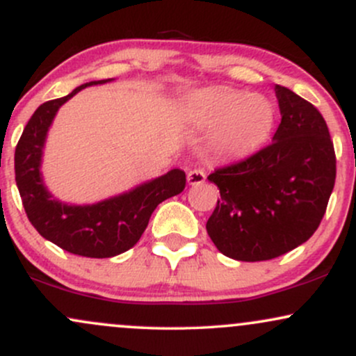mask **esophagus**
Wrapping results in <instances>:
<instances>
[{
	"mask_svg": "<svg viewBox=\"0 0 356 356\" xmlns=\"http://www.w3.org/2000/svg\"><path fill=\"white\" fill-rule=\"evenodd\" d=\"M187 182H189L191 186H199V184H204L206 182V172H204L202 169L189 170V174H187Z\"/></svg>",
	"mask_w": 356,
	"mask_h": 356,
	"instance_id": "obj_1",
	"label": "esophagus"
}]
</instances>
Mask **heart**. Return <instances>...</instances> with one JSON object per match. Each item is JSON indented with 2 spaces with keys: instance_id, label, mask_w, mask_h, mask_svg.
I'll return each mask as SVG.
<instances>
[{
  "instance_id": "heart-1",
  "label": "heart",
  "mask_w": 356,
  "mask_h": 356,
  "mask_svg": "<svg viewBox=\"0 0 356 356\" xmlns=\"http://www.w3.org/2000/svg\"><path fill=\"white\" fill-rule=\"evenodd\" d=\"M182 117L197 130H214L212 147L222 155H244L271 134L276 110L266 97L232 88L197 93L184 105Z\"/></svg>"
}]
</instances>
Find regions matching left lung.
Wrapping results in <instances>:
<instances>
[{
    "label": "left lung",
    "mask_w": 356,
    "mask_h": 356,
    "mask_svg": "<svg viewBox=\"0 0 356 356\" xmlns=\"http://www.w3.org/2000/svg\"><path fill=\"white\" fill-rule=\"evenodd\" d=\"M281 124L259 152L209 177L220 201L206 229L216 248L236 261H268L313 236L337 177L328 127L309 102L275 85Z\"/></svg>",
    "instance_id": "8db88e82"
}]
</instances>
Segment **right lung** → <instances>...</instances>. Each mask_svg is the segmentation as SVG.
I'll list each match as a JSON object with an SVG mask.
<instances>
[{
    "label": "right lung",
    "mask_w": 356,
    "mask_h": 356,
    "mask_svg": "<svg viewBox=\"0 0 356 356\" xmlns=\"http://www.w3.org/2000/svg\"><path fill=\"white\" fill-rule=\"evenodd\" d=\"M108 81L113 79L88 81L67 97L40 105L24 127L15 152L16 186L30 222L44 239L85 257H112L129 251L144 234L155 207L186 187V172L172 169L93 204L63 202L51 194L42 164L48 130L56 113L80 90Z\"/></svg>",
    "instance_id": "right-lung-1"
}]
</instances>
